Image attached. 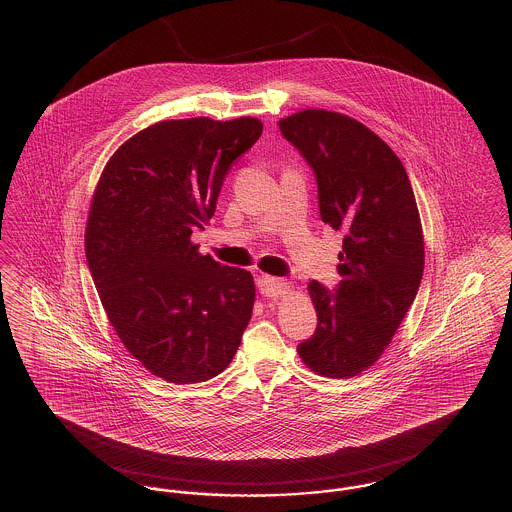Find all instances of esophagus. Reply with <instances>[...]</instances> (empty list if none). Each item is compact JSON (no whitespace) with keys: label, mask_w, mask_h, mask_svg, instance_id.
<instances>
[{"label":"esophagus","mask_w":512,"mask_h":512,"mask_svg":"<svg viewBox=\"0 0 512 512\" xmlns=\"http://www.w3.org/2000/svg\"><path fill=\"white\" fill-rule=\"evenodd\" d=\"M259 288H261V292L265 293L267 297H272V299L284 297V295H288V293L292 292V286H290L286 280L274 278V276H267V274L259 276Z\"/></svg>","instance_id":"obj_1"}]
</instances>
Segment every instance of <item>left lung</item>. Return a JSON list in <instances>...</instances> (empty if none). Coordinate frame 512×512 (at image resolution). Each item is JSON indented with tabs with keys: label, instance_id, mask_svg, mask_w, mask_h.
Here are the masks:
<instances>
[{
	"label": "left lung",
	"instance_id": "left-lung-1",
	"mask_svg": "<svg viewBox=\"0 0 512 512\" xmlns=\"http://www.w3.org/2000/svg\"><path fill=\"white\" fill-rule=\"evenodd\" d=\"M278 126L313 167L320 219L343 234L341 282L309 284L318 326L297 345L303 365L326 378H353L374 365L416 297L424 234L399 157L363 122L303 109Z\"/></svg>",
	"mask_w": 512,
	"mask_h": 512
}]
</instances>
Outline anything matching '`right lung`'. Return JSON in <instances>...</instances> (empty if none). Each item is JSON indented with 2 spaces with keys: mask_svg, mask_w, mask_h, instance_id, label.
I'll return each mask as SVG.
<instances>
[{
  "mask_svg": "<svg viewBox=\"0 0 512 512\" xmlns=\"http://www.w3.org/2000/svg\"><path fill=\"white\" fill-rule=\"evenodd\" d=\"M263 134L253 117L161 121L107 161L86 222V259L128 353L171 384L215 378L234 359L255 284L192 242L232 163Z\"/></svg>",
  "mask_w": 512,
  "mask_h": 512,
  "instance_id": "right-lung-1",
  "label": "right lung"
}]
</instances>
